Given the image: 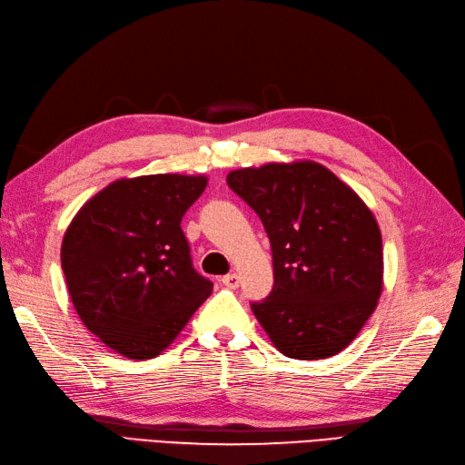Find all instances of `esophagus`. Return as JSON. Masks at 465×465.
I'll return each mask as SVG.
<instances>
[{"label":"esophagus","instance_id":"34e87169","mask_svg":"<svg viewBox=\"0 0 465 465\" xmlns=\"http://www.w3.org/2000/svg\"><path fill=\"white\" fill-rule=\"evenodd\" d=\"M239 282H242V280H239V276L233 272V274H228V276H223L222 278V283H223V286H226V288H230V290H235L237 286H239Z\"/></svg>","mask_w":465,"mask_h":465}]
</instances>
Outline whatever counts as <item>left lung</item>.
Segmentation results:
<instances>
[{
    "instance_id": "obj_1",
    "label": "left lung",
    "mask_w": 465,
    "mask_h": 465,
    "mask_svg": "<svg viewBox=\"0 0 465 465\" xmlns=\"http://www.w3.org/2000/svg\"><path fill=\"white\" fill-rule=\"evenodd\" d=\"M262 220L274 288L252 303L274 348L292 359L346 350L379 305L382 235L363 199L319 162H268L228 173Z\"/></svg>"
}]
</instances>
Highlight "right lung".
<instances>
[{"label":"right lung","instance_id":"right-lung-1","mask_svg":"<svg viewBox=\"0 0 465 465\" xmlns=\"http://www.w3.org/2000/svg\"><path fill=\"white\" fill-rule=\"evenodd\" d=\"M208 177H122L74 214L62 242L69 297L83 324L127 359H153L213 293L194 272L182 218Z\"/></svg>","mask_w":465,"mask_h":465}]
</instances>
